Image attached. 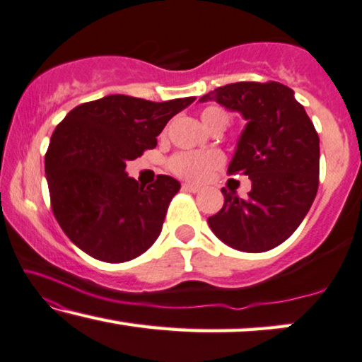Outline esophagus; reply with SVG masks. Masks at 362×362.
Masks as SVG:
<instances>
[{
    "mask_svg": "<svg viewBox=\"0 0 362 362\" xmlns=\"http://www.w3.org/2000/svg\"><path fill=\"white\" fill-rule=\"evenodd\" d=\"M182 190H185V192H192V193H197V192H200V187L192 185V183H182Z\"/></svg>",
    "mask_w": 362,
    "mask_h": 362,
    "instance_id": "esophagus-1",
    "label": "esophagus"
}]
</instances>
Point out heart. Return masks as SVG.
I'll use <instances>...</instances> for the list:
<instances>
[{
  "label": "heart",
  "instance_id": "obj_1",
  "mask_svg": "<svg viewBox=\"0 0 362 362\" xmlns=\"http://www.w3.org/2000/svg\"><path fill=\"white\" fill-rule=\"evenodd\" d=\"M230 119V113L221 106L211 105L202 111V121L208 129L213 128V126L226 128ZM221 164L223 156L216 151H182L170 157L169 169L182 179L200 182L210 177L211 172L218 169Z\"/></svg>",
  "mask_w": 362,
  "mask_h": 362
}]
</instances>
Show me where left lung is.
Wrapping results in <instances>:
<instances>
[{"label":"left lung","instance_id":"obj_1","mask_svg":"<svg viewBox=\"0 0 362 362\" xmlns=\"http://www.w3.org/2000/svg\"><path fill=\"white\" fill-rule=\"evenodd\" d=\"M247 121L228 174L252 182L246 198L223 188L211 231L238 251L264 252L300 226L318 192L320 137L293 90L279 81H238L203 95Z\"/></svg>","mask_w":362,"mask_h":362}]
</instances>
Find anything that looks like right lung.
I'll use <instances>...</instances> for the list:
<instances>
[{"mask_svg":"<svg viewBox=\"0 0 362 362\" xmlns=\"http://www.w3.org/2000/svg\"><path fill=\"white\" fill-rule=\"evenodd\" d=\"M193 101L108 95L60 121L45 152V175L55 220L75 246L98 261L126 262L154 244L180 183L157 175L139 185L126 175V162L154 149L172 116Z\"/></svg>","mask_w":362,"mask_h":362,"instance_id":"add662e5","label":"right lung"}]
</instances>
